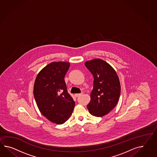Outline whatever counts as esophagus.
Listing matches in <instances>:
<instances>
[{"mask_svg":"<svg viewBox=\"0 0 157 157\" xmlns=\"http://www.w3.org/2000/svg\"><path fill=\"white\" fill-rule=\"evenodd\" d=\"M82 94H83V93H80V94H75V96H76V97H79L80 96L82 95Z\"/></svg>","mask_w":157,"mask_h":157,"instance_id":"1","label":"esophagus"}]
</instances>
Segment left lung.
I'll list each match as a JSON object with an SVG mask.
<instances>
[{
  "label": "left lung",
  "instance_id": "left-lung-1",
  "mask_svg": "<svg viewBox=\"0 0 157 157\" xmlns=\"http://www.w3.org/2000/svg\"><path fill=\"white\" fill-rule=\"evenodd\" d=\"M85 66L94 77V88L87 105L91 115L102 117L112 110L119 101L121 86L117 74L111 65L101 59L87 61Z\"/></svg>",
  "mask_w": 157,
  "mask_h": 157
}]
</instances>
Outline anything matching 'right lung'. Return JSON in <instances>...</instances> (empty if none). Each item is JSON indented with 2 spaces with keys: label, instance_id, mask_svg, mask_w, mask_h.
Returning a JSON list of instances; mask_svg holds the SVG:
<instances>
[{
  "label": "right lung",
  "instance_id": "add662e5",
  "mask_svg": "<svg viewBox=\"0 0 157 157\" xmlns=\"http://www.w3.org/2000/svg\"><path fill=\"white\" fill-rule=\"evenodd\" d=\"M69 67V62H52L38 73L34 84L33 95L39 110L57 124L69 119L75 104L64 79Z\"/></svg>",
  "mask_w": 157,
  "mask_h": 157
}]
</instances>
